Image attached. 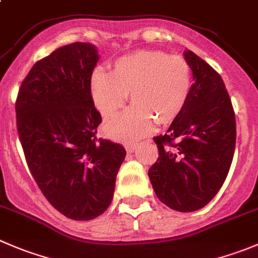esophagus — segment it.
Returning a JSON list of instances; mask_svg holds the SVG:
<instances>
[{
  "label": "esophagus",
  "instance_id": "obj_1",
  "mask_svg": "<svg viewBox=\"0 0 258 258\" xmlns=\"http://www.w3.org/2000/svg\"><path fill=\"white\" fill-rule=\"evenodd\" d=\"M124 147H126L127 152H134L137 149V144H135V142H127Z\"/></svg>",
  "mask_w": 258,
  "mask_h": 258
}]
</instances>
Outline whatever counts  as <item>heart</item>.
<instances>
[{
  "label": "heart",
  "instance_id": "1",
  "mask_svg": "<svg viewBox=\"0 0 258 258\" xmlns=\"http://www.w3.org/2000/svg\"><path fill=\"white\" fill-rule=\"evenodd\" d=\"M191 91V69L179 55L140 50L118 57L111 73L96 69L91 93L97 109L112 117L126 104L134 106L109 119L103 128L113 139H132L150 132L155 122L170 123L182 112Z\"/></svg>",
  "mask_w": 258,
  "mask_h": 258
}]
</instances>
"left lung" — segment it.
Listing matches in <instances>:
<instances>
[{"label": "left lung", "mask_w": 258, "mask_h": 258, "mask_svg": "<svg viewBox=\"0 0 258 258\" xmlns=\"http://www.w3.org/2000/svg\"><path fill=\"white\" fill-rule=\"evenodd\" d=\"M191 91L181 113L155 137L159 159L149 170L157 198L177 212L206 207L223 185L236 147V117L222 77L190 50Z\"/></svg>", "instance_id": "obj_1"}]
</instances>
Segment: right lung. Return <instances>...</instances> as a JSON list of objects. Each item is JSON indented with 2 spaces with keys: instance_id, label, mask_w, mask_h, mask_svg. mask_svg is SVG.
<instances>
[{
  "instance_id": "right-lung-1",
  "label": "right lung",
  "mask_w": 258,
  "mask_h": 258,
  "mask_svg": "<svg viewBox=\"0 0 258 258\" xmlns=\"http://www.w3.org/2000/svg\"><path fill=\"white\" fill-rule=\"evenodd\" d=\"M98 60L88 42L59 47L35 62L16 99L27 166L49 203L74 221L107 211L126 156L122 145L96 137L102 117L91 77Z\"/></svg>"
}]
</instances>
